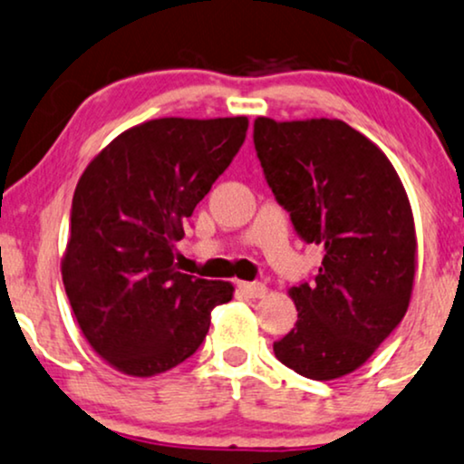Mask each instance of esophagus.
I'll list each match as a JSON object with an SVG mask.
<instances>
[{
    "label": "esophagus",
    "mask_w": 464,
    "mask_h": 464,
    "mask_svg": "<svg viewBox=\"0 0 464 464\" xmlns=\"http://www.w3.org/2000/svg\"><path fill=\"white\" fill-rule=\"evenodd\" d=\"M239 290L250 299H261V296L267 295V286L261 282H239Z\"/></svg>",
    "instance_id": "esophagus-1"
}]
</instances>
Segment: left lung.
Returning a JSON list of instances; mask_svg holds the SVG:
<instances>
[{
    "mask_svg": "<svg viewBox=\"0 0 464 464\" xmlns=\"http://www.w3.org/2000/svg\"><path fill=\"white\" fill-rule=\"evenodd\" d=\"M255 148L296 236L324 246L314 282L288 290L299 314L274 343L276 358L304 378H342L380 348L410 307V199L386 154L343 121L258 116Z\"/></svg>",
    "mask_w": 464,
    "mask_h": 464,
    "instance_id": "1",
    "label": "left lung"
}]
</instances>
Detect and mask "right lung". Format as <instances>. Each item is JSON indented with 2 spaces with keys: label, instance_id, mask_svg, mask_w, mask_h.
Returning a JSON list of instances; mask_svg holds the SVG:
<instances>
[{
  "label": "right lung",
  "instance_id": "obj_1",
  "mask_svg": "<svg viewBox=\"0 0 464 464\" xmlns=\"http://www.w3.org/2000/svg\"><path fill=\"white\" fill-rule=\"evenodd\" d=\"M248 131L233 119H157L127 129L80 176L61 274L91 348L133 378L169 372L208 335L233 284L178 271L184 222Z\"/></svg>",
  "mask_w": 464,
  "mask_h": 464
}]
</instances>
